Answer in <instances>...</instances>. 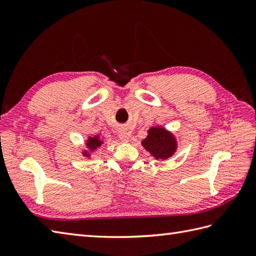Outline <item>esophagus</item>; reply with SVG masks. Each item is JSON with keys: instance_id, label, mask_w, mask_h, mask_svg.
Instances as JSON below:
<instances>
[{"instance_id": "obj_1", "label": "esophagus", "mask_w": 256, "mask_h": 256, "mask_svg": "<svg viewBox=\"0 0 256 256\" xmlns=\"http://www.w3.org/2000/svg\"><path fill=\"white\" fill-rule=\"evenodd\" d=\"M118 138L122 140V142H128L130 140V134L125 131H121L118 134Z\"/></svg>"}]
</instances>
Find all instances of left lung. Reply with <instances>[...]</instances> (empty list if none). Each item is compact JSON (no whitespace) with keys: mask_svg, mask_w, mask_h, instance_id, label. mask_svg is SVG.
<instances>
[{"mask_svg":"<svg viewBox=\"0 0 256 256\" xmlns=\"http://www.w3.org/2000/svg\"><path fill=\"white\" fill-rule=\"evenodd\" d=\"M148 136L142 140L143 148L156 160L170 158L177 150V140L172 133L162 126L150 128Z\"/></svg>","mask_w":256,"mask_h":256,"instance_id":"8db88e82","label":"left lung"}]
</instances>
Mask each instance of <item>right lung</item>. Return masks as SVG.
<instances>
[{
	"instance_id": "obj_1",
	"label": "right lung",
	"mask_w": 256,
	"mask_h": 256,
	"mask_svg": "<svg viewBox=\"0 0 256 256\" xmlns=\"http://www.w3.org/2000/svg\"><path fill=\"white\" fill-rule=\"evenodd\" d=\"M102 144H103V140L100 138L99 135H94V136H89L88 140H86V148H88V150H84L82 155L86 156L88 158H90L91 152H94L98 148H100Z\"/></svg>"
}]
</instances>
